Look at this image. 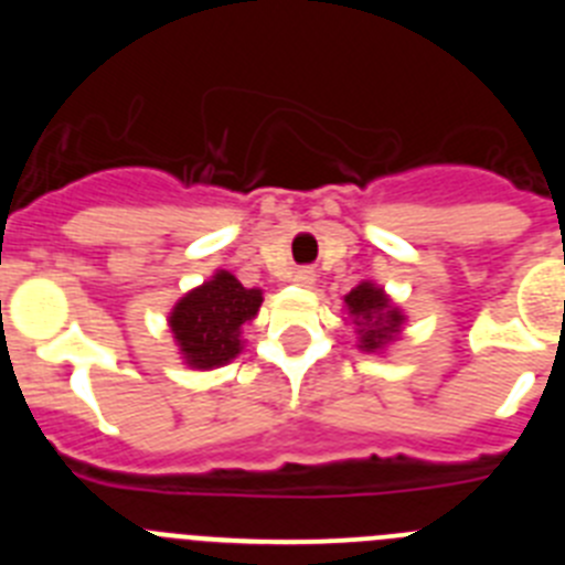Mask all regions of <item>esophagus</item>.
I'll return each instance as SVG.
<instances>
[{"label":"esophagus","mask_w":565,"mask_h":565,"mask_svg":"<svg viewBox=\"0 0 565 565\" xmlns=\"http://www.w3.org/2000/svg\"><path fill=\"white\" fill-rule=\"evenodd\" d=\"M294 282L302 288H311L313 286V271L311 268H299V271H294Z\"/></svg>","instance_id":"1"}]
</instances>
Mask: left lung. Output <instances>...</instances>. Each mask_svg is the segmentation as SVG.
Here are the masks:
<instances>
[{"label": "left lung", "instance_id": "obj_1", "mask_svg": "<svg viewBox=\"0 0 565 565\" xmlns=\"http://www.w3.org/2000/svg\"><path fill=\"white\" fill-rule=\"evenodd\" d=\"M344 308H348L353 326H356L362 351H382L402 333L404 313L373 282H359L351 294H344Z\"/></svg>", "mask_w": 565, "mask_h": 565}]
</instances>
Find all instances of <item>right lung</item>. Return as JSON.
I'll return each mask as SVG.
<instances>
[{
    "label": "right lung",
    "mask_w": 565,
    "mask_h": 565,
    "mask_svg": "<svg viewBox=\"0 0 565 565\" xmlns=\"http://www.w3.org/2000/svg\"><path fill=\"white\" fill-rule=\"evenodd\" d=\"M263 306L259 288H243L234 274L217 271L203 286L192 288L174 302L169 328L183 362L194 371L228 364L239 351V328L252 322Z\"/></svg>",
    "instance_id": "obj_1"
}]
</instances>
